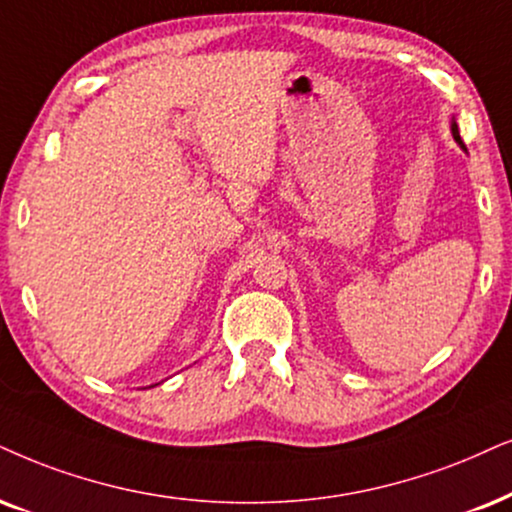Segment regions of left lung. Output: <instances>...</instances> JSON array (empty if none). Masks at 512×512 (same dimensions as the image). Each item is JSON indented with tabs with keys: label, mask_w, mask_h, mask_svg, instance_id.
I'll return each mask as SVG.
<instances>
[{
	"label": "left lung",
	"mask_w": 512,
	"mask_h": 512,
	"mask_svg": "<svg viewBox=\"0 0 512 512\" xmlns=\"http://www.w3.org/2000/svg\"><path fill=\"white\" fill-rule=\"evenodd\" d=\"M451 132H454V139L458 141V144H461V134H458V127H456V122H454V125H451Z\"/></svg>",
	"instance_id": "obj_1"
}]
</instances>
